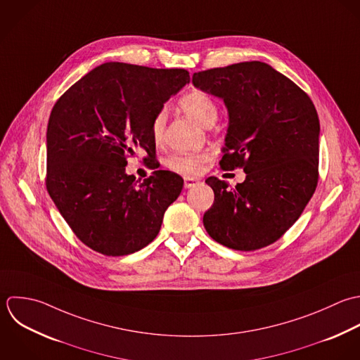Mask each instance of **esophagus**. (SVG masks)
I'll use <instances>...</instances> for the list:
<instances>
[{
	"mask_svg": "<svg viewBox=\"0 0 360 360\" xmlns=\"http://www.w3.org/2000/svg\"><path fill=\"white\" fill-rule=\"evenodd\" d=\"M198 182H199L198 179H193V178H186V179H185V188H186V189H189V188L195 186Z\"/></svg>",
	"mask_w": 360,
	"mask_h": 360,
	"instance_id": "34e87169",
	"label": "esophagus"
}]
</instances>
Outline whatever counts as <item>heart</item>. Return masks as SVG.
Segmentation results:
<instances>
[{"mask_svg": "<svg viewBox=\"0 0 360 360\" xmlns=\"http://www.w3.org/2000/svg\"><path fill=\"white\" fill-rule=\"evenodd\" d=\"M179 106L185 113H188L191 117H193L198 123H200L205 127L213 126L219 116V108L216 101L210 94L202 89H192L188 94H185L179 101ZM165 126H167V112L160 110L151 122V136L155 143L162 141ZM210 158H212L210 153H196V154L178 153V154H172L168 158L167 165L178 174L191 176L202 172Z\"/></svg>", "mask_w": 360, "mask_h": 360, "instance_id": "heart-1", "label": "heart"}]
</instances>
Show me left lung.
Masks as SVG:
<instances>
[{
    "label": "left lung",
    "mask_w": 360,
    "mask_h": 360,
    "mask_svg": "<svg viewBox=\"0 0 360 360\" xmlns=\"http://www.w3.org/2000/svg\"><path fill=\"white\" fill-rule=\"evenodd\" d=\"M192 82L227 106L220 167L247 174L236 188L216 176L206 179L214 202L203 216L205 229L231 250L271 245L296 223L317 188L316 106L292 79L262 61L199 71Z\"/></svg>",
    "instance_id": "8db88e82"
}]
</instances>
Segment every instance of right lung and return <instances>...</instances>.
Segmentation results:
<instances>
[{
    "label": "right lung",
    "instance_id": "add662e5",
    "mask_svg": "<svg viewBox=\"0 0 360 360\" xmlns=\"http://www.w3.org/2000/svg\"><path fill=\"white\" fill-rule=\"evenodd\" d=\"M191 81L184 68L105 63L70 86L51 109L46 188L74 234L91 250L122 257L158 234L184 179L158 169L143 182L126 174L127 157L155 158L151 122Z\"/></svg>",
    "mask_w": 360,
    "mask_h": 360
}]
</instances>
